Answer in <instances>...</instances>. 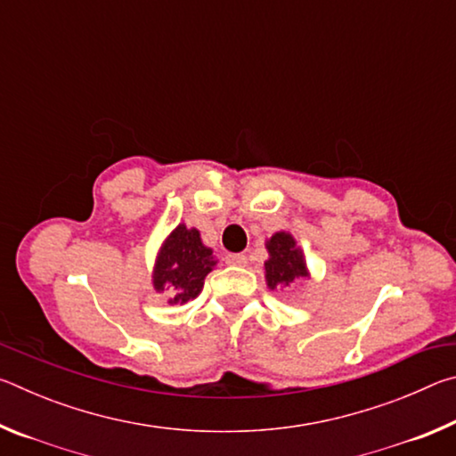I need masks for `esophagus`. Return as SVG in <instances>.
Segmentation results:
<instances>
[{"instance_id":"34e87169","label":"esophagus","mask_w":456,"mask_h":456,"mask_svg":"<svg viewBox=\"0 0 456 456\" xmlns=\"http://www.w3.org/2000/svg\"><path fill=\"white\" fill-rule=\"evenodd\" d=\"M225 261L229 265H237V267H243L247 264V257L243 256V253H229V256L225 257Z\"/></svg>"}]
</instances>
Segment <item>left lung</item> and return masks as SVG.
Returning a JSON list of instances; mask_svg holds the SVG:
<instances>
[{
	"label": "left lung",
	"instance_id": "1",
	"mask_svg": "<svg viewBox=\"0 0 456 456\" xmlns=\"http://www.w3.org/2000/svg\"><path fill=\"white\" fill-rule=\"evenodd\" d=\"M265 249L269 253L264 264L265 283L269 289H291L299 280L310 277L302 247L288 231H277L265 241Z\"/></svg>",
	"mask_w": 456,
	"mask_h": 456
}]
</instances>
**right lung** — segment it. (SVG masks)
<instances>
[{"label":"right lung","mask_w":456,"mask_h":456,"mask_svg":"<svg viewBox=\"0 0 456 456\" xmlns=\"http://www.w3.org/2000/svg\"><path fill=\"white\" fill-rule=\"evenodd\" d=\"M215 265L217 259L211 247L203 243L199 229L179 223L157 253L152 285L157 291H167L171 305H184L199 296Z\"/></svg>","instance_id":"right-lung-1"}]
</instances>
